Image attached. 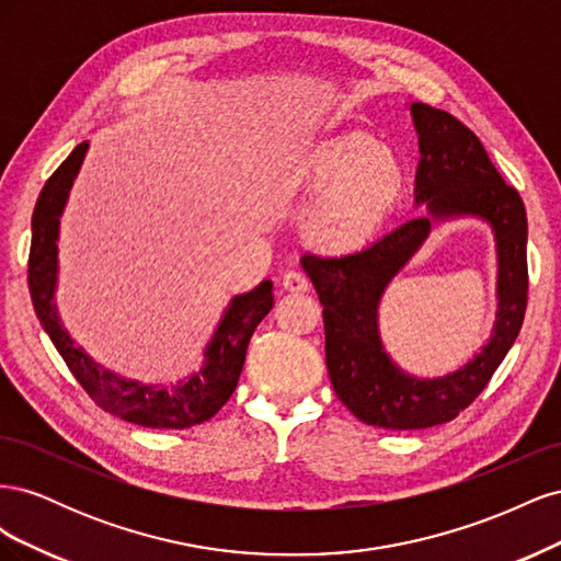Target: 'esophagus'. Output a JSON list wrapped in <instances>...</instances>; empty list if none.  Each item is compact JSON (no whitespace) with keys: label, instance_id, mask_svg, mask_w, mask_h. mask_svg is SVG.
<instances>
[{"label":"esophagus","instance_id":"obj_1","mask_svg":"<svg viewBox=\"0 0 561 561\" xmlns=\"http://www.w3.org/2000/svg\"><path fill=\"white\" fill-rule=\"evenodd\" d=\"M283 287L287 293H307L309 287H311V283H309V278L301 274V271H287V274L283 276Z\"/></svg>","mask_w":561,"mask_h":561}]
</instances>
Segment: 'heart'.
Returning a JSON list of instances; mask_svg holds the SVG:
<instances>
[{
  "instance_id": "1",
  "label": "heart",
  "mask_w": 561,
  "mask_h": 561,
  "mask_svg": "<svg viewBox=\"0 0 561 561\" xmlns=\"http://www.w3.org/2000/svg\"><path fill=\"white\" fill-rule=\"evenodd\" d=\"M402 168L363 133H342L287 163L280 190L293 196L329 192L311 217L320 245L348 250L367 243L402 194Z\"/></svg>"
}]
</instances>
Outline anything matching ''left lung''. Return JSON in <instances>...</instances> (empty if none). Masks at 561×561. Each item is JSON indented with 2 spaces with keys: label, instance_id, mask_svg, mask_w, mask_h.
Returning <instances> with one entry per match:
<instances>
[{
  "label": "left lung",
  "instance_id": "obj_1",
  "mask_svg": "<svg viewBox=\"0 0 561 561\" xmlns=\"http://www.w3.org/2000/svg\"><path fill=\"white\" fill-rule=\"evenodd\" d=\"M419 135L414 206L419 215L371 245L336 257L304 254L301 266L322 304L325 363L336 398L355 419L388 431H419L447 423L478 398L515 344L526 311V210L489 161L482 142L445 110L410 107ZM486 221L497 241L495 330L483 351L449 376L426 380L404 373L382 348L378 304L385 287L425 242L432 227L449 218Z\"/></svg>",
  "mask_w": 561,
  "mask_h": 561
}]
</instances>
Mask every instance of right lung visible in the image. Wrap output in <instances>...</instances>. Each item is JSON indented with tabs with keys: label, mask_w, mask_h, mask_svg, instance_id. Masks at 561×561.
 <instances>
[{
	"label": "right lung",
	"mask_w": 561,
	"mask_h": 561,
	"mask_svg": "<svg viewBox=\"0 0 561 561\" xmlns=\"http://www.w3.org/2000/svg\"><path fill=\"white\" fill-rule=\"evenodd\" d=\"M87 151L89 142L75 147L72 154L44 184L35 213H32L27 283L35 313L75 379L107 414L145 428L182 431L198 426L222 410V404L236 390L250 336L264 316L274 309V293H271L274 285L271 280H262L254 290L236 295L203 351V365L194 375L175 383H142L95 363L62 328L56 304L60 217Z\"/></svg>",
	"instance_id": "add662e5"
}]
</instances>
